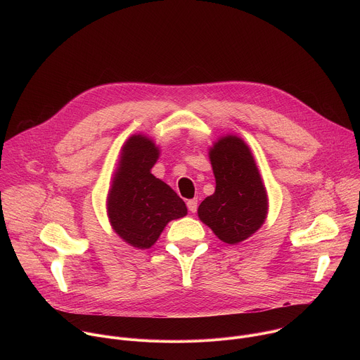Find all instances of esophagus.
Here are the masks:
<instances>
[{
	"mask_svg": "<svg viewBox=\"0 0 360 360\" xmlns=\"http://www.w3.org/2000/svg\"><path fill=\"white\" fill-rule=\"evenodd\" d=\"M186 205H188V210H189V212L195 214V212H196V210H198V199H189V200L186 202Z\"/></svg>",
	"mask_w": 360,
	"mask_h": 360,
	"instance_id": "esophagus-1",
	"label": "esophagus"
}]
</instances>
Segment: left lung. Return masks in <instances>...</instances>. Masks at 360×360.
<instances>
[{"mask_svg":"<svg viewBox=\"0 0 360 360\" xmlns=\"http://www.w3.org/2000/svg\"><path fill=\"white\" fill-rule=\"evenodd\" d=\"M215 192L205 198L199 219L225 243L236 245L265 224L269 200L249 145L238 135H224L210 148Z\"/></svg>","mask_w":360,"mask_h":360,"instance_id":"obj_1","label":"left lung"}]
</instances>
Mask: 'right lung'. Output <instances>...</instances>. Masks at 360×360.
Here are the masks:
<instances>
[{
	"label": "right lung",
	"instance_id": "1",
	"mask_svg": "<svg viewBox=\"0 0 360 360\" xmlns=\"http://www.w3.org/2000/svg\"><path fill=\"white\" fill-rule=\"evenodd\" d=\"M160 153V146L149 136L131 135L121 148L107 196V215L114 232L136 249L150 248L171 221L188 214L176 192L150 174Z\"/></svg>",
	"mask_w": 360,
	"mask_h": 360
}]
</instances>
